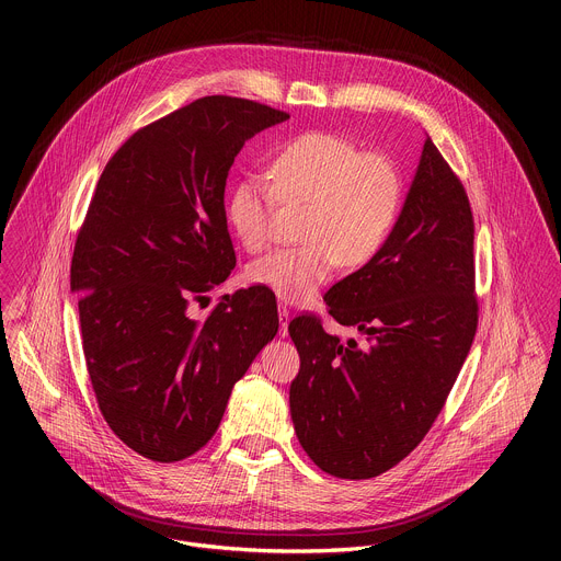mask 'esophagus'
I'll return each instance as SVG.
<instances>
[{
	"mask_svg": "<svg viewBox=\"0 0 561 561\" xmlns=\"http://www.w3.org/2000/svg\"><path fill=\"white\" fill-rule=\"evenodd\" d=\"M277 314H279V337H288V322H290V312L284 304H279L277 308Z\"/></svg>",
	"mask_w": 561,
	"mask_h": 561,
	"instance_id": "esophagus-1",
	"label": "esophagus"
}]
</instances>
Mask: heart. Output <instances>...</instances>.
<instances>
[{
    "mask_svg": "<svg viewBox=\"0 0 561 561\" xmlns=\"http://www.w3.org/2000/svg\"><path fill=\"white\" fill-rule=\"evenodd\" d=\"M268 184L239 178L226 197V221L247 251L271 239V215L282 204H308L301 224L306 244L277 249L247 268V279L288 304L310 299L337 264H368L388 242L402 210L404 184L392 159L364 152L353 139L310 130L273 157Z\"/></svg>",
    "mask_w": 561,
    "mask_h": 561,
    "instance_id": "heart-1",
    "label": "heart"
}]
</instances>
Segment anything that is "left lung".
<instances>
[{"instance_id": "8db88e82", "label": "left lung", "mask_w": 561, "mask_h": 561, "mask_svg": "<svg viewBox=\"0 0 561 561\" xmlns=\"http://www.w3.org/2000/svg\"><path fill=\"white\" fill-rule=\"evenodd\" d=\"M472 239L466 191L426 137L388 242L324 295L364 344L340 342L314 314L288 324L301 362L290 417L324 472L377 477L431 431L477 331Z\"/></svg>"}]
</instances>
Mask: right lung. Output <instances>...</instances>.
<instances>
[{
	"label": "right lung",
	"instance_id": "1",
	"mask_svg": "<svg viewBox=\"0 0 561 561\" xmlns=\"http://www.w3.org/2000/svg\"><path fill=\"white\" fill-rule=\"evenodd\" d=\"M284 111L210 95L139 128L111 157L79 228L70 290L87 368L111 431L152 461H180L217 431L232 386L277 335L275 295H224L234 268L224 191L242 146Z\"/></svg>",
	"mask_w": 561,
	"mask_h": 561
}]
</instances>
